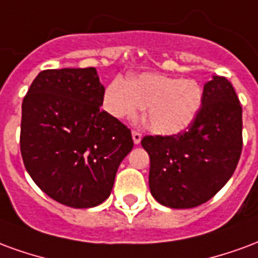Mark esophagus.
<instances>
[{
    "mask_svg": "<svg viewBox=\"0 0 258 258\" xmlns=\"http://www.w3.org/2000/svg\"><path fill=\"white\" fill-rule=\"evenodd\" d=\"M132 137H133V142L135 144H139V143L142 142V133L137 131H133L132 132Z\"/></svg>",
    "mask_w": 258,
    "mask_h": 258,
    "instance_id": "obj_1",
    "label": "esophagus"
}]
</instances>
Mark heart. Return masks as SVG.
<instances>
[{"instance_id":"heart-1","label":"heart","mask_w":258,"mask_h":258,"mask_svg":"<svg viewBox=\"0 0 258 258\" xmlns=\"http://www.w3.org/2000/svg\"><path fill=\"white\" fill-rule=\"evenodd\" d=\"M202 89L197 81L161 74L137 75L129 82L116 78L107 86L104 108L118 119H135L147 108L146 123L159 135L185 131L198 115Z\"/></svg>"}]
</instances>
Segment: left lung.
I'll use <instances>...</instances> for the list:
<instances>
[{
  "label": "left lung",
  "mask_w": 258,
  "mask_h": 258,
  "mask_svg": "<svg viewBox=\"0 0 258 258\" xmlns=\"http://www.w3.org/2000/svg\"><path fill=\"white\" fill-rule=\"evenodd\" d=\"M150 191L163 206L197 208L234 174L242 152V106L225 77L206 82L198 115L185 131L144 136Z\"/></svg>",
  "instance_id": "8db88e82"
}]
</instances>
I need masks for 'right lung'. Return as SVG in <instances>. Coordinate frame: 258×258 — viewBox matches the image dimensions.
<instances>
[{
	"mask_svg": "<svg viewBox=\"0 0 258 258\" xmlns=\"http://www.w3.org/2000/svg\"><path fill=\"white\" fill-rule=\"evenodd\" d=\"M95 67L41 71L24 96L20 152L48 197L93 208L110 197L116 170L133 148L131 129L100 106Z\"/></svg>",
	"mask_w": 258,
	"mask_h": 258,
	"instance_id": "1",
	"label": "right lung"
}]
</instances>
